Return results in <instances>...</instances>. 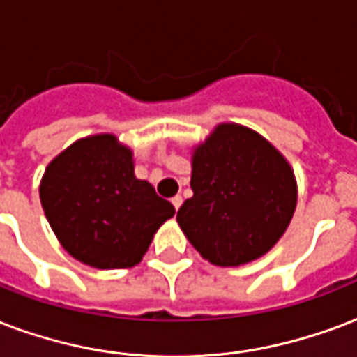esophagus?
<instances>
[{"label": "esophagus", "instance_id": "1", "mask_svg": "<svg viewBox=\"0 0 357 357\" xmlns=\"http://www.w3.org/2000/svg\"><path fill=\"white\" fill-rule=\"evenodd\" d=\"M172 204H174V208H176V210H179V206L183 204V199H181L179 195H176V197L172 199Z\"/></svg>", "mask_w": 357, "mask_h": 357}]
</instances>
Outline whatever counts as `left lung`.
<instances>
[{"label":"left lung","mask_w":357,"mask_h":357,"mask_svg":"<svg viewBox=\"0 0 357 357\" xmlns=\"http://www.w3.org/2000/svg\"><path fill=\"white\" fill-rule=\"evenodd\" d=\"M191 189L178 223L197 252L219 266L265 255L286 232L297 204L284 157L238 125H219L195 151Z\"/></svg>","instance_id":"1"}]
</instances>
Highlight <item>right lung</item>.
<instances>
[{"label": "right lung", "instance_id": "1", "mask_svg": "<svg viewBox=\"0 0 357 357\" xmlns=\"http://www.w3.org/2000/svg\"><path fill=\"white\" fill-rule=\"evenodd\" d=\"M39 197L66 252L96 268L139 263L158 227L176 213L151 183L136 179L130 149L109 134L60 153L45 170Z\"/></svg>", "mask_w": 357, "mask_h": 357}]
</instances>
